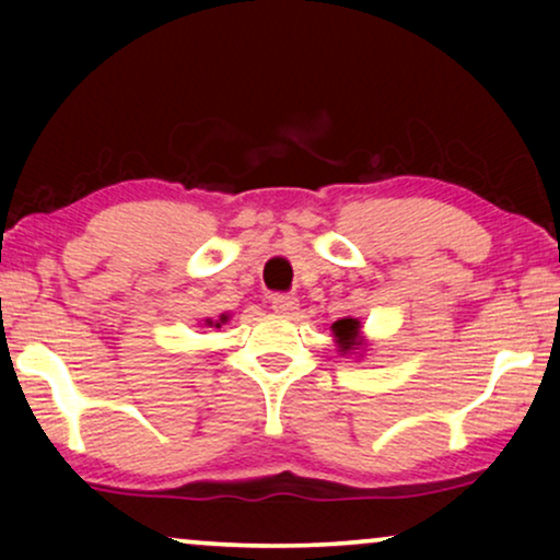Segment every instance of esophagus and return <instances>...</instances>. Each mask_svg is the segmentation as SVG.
I'll use <instances>...</instances> for the list:
<instances>
[{"label": "esophagus", "mask_w": 560, "mask_h": 560, "mask_svg": "<svg viewBox=\"0 0 560 560\" xmlns=\"http://www.w3.org/2000/svg\"><path fill=\"white\" fill-rule=\"evenodd\" d=\"M272 308L278 313H293L298 308V298L288 293H275L272 295Z\"/></svg>", "instance_id": "obj_1"}]
</instances>
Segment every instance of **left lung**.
<instances>
[{"instance_id":"8db88e82","label":"left lung","mask_w":560,"mask_h":560,"mask_svg":"<svg viewBox=\"0 0 560 560\" xmlns=\"http://www.w3.org/2000/svg\"><path fill=\"white\" fill-rule=\"evenodd\" d=\"M334 334H336V339H339L341 351L354 349L357 334H359V320H357V318H341V320H336V324H334Z\"/></svg>"}]
</instances>
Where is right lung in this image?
I'll return each mask as SVG.
<instances>
[{
    "label": "right lung",
    "instance_id": "1",
    "mask_svg": "<svg viewBox=\"0 0 560 560\" xmlns=\"http://www.w3.org/2000/svg\"><path fill=\"white\" fill-rule=\"evenodd\" d=\"M221 320H226V316H221ZM217 326H221V324H217Z\"/></svg>",
    "mask_w": 560,
    "mask_h": 560
}]
</instances>
